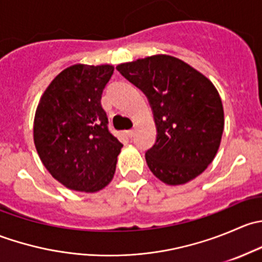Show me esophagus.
Wrapping results in <instances>:
<instances>
[{"label":"esophagus","mask_w":262,"mask_h":262,"mask_svg":"<svg viewBox=\"0 0 262 262\" xmlns=\"http://www.w3.org/2000/svg\"><path fill=\"white\" fill-rule=\"evenodd\" d=\"M134 133H136V130H134V129H129V130L125 132V134L129 137V138H132V137L134 136Z\"/></svg>","instance_id":"obj_1"}]
</instances>
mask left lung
<instances>
[{"mask_svg": "<svg viewBox=\"0 0 262 262\" xmlns=\"http://www.w3.org/2000/svg\"><path fill=\"white\" fill-rule=\"evenodd\" d=\"M116 70L142 90L155 116L157 139L146 152L153 175L184 185L213 162L224 129L221 96L209 78L179 58L156 54Z\"/></svg>", "mask_w": 262, "mask_h": 262, "instance_id": "left-lung-1", "label": "left lung"}]
</instances>
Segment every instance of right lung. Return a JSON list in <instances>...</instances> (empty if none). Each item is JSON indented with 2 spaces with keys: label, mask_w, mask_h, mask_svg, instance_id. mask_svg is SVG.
Wrapping results in <instances>:
<instances>
[{
  "label": "right lung",
  "mask_w": 262,
  "mask_h": 262,
  "mask_svg": "<svg viewBox=\"0 0 262 262\" xmlns=\"http://www.w3.org/2000/svg\"><path fill=\"white\" fill-rule=\"evenodd\" d=\"M112 64H73L49 83L35 112L34 144L44 167L67 189L96 192L113 180L123 144L107 129L102 90Z\"/></svg>",
  "instance_id": "right-lung-1"
}]
</instances>
